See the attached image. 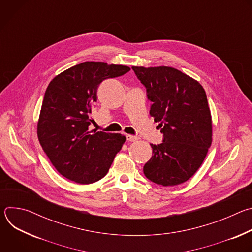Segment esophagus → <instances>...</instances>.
<instances>
[{"instance_id":"1","label":"esophagus","mask_w":252,"mask_h":252,"mask_svg":"<svg viewBox=\"0 0 252 252\" xmlns=\"http://www.w3.org/2000/svg\"><path fill=\"white\" fill-rule=\"evenodd\" d=\"M126 139H127L128 141H135V140H137V139H138V137H137V136H135V135L126 134Z\"/></svg>"}]
</instances>
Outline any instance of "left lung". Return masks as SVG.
Returning <instances> with one entry per match:
<instances>
[{
    "label": "left lung",
    "mask_w": 252,
    "mask_h": 252,
    "mask_svg": "<svg viewBox=\"0 0 252 252\" xmlns=\"http://www.w3.org/2000/svg\"><path fill=\"white\" fill-rule=\"evenodd\" d=\"M153 101L150 115L163 133L153 145L143 173L157 185L186 183L203 162L212 141V121L202 86L171 66H132Z\"/></svg>",
    "instance_id": "1"
}]
</instances>
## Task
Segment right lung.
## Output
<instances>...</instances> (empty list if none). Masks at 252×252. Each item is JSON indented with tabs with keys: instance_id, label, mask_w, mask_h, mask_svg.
Here are the masks:
<instances>
[{
	"instance_id": "1",
	"label": "right lung",
	"mask_w": 252,
	"mask_h": 252,
	"mask_svg": "<svg viewBox=\"0 0 252 252\" xmlns=\"http://www.w3.org/2000/svg\"><path fill=\"white\" fill-rule=\"evenodd\" d=\"M130 68L104 62H85L56 76L49 84L37 125L41 146L65 178L90 185L109 171L126 136L90 130L92 106L99 84Z\"/></svg>"
}]
</instances>
